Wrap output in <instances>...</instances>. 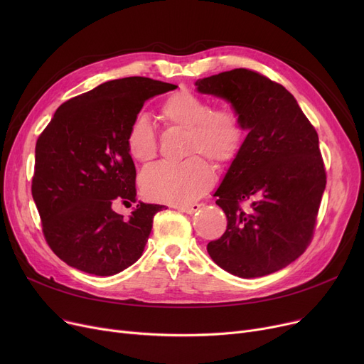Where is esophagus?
Here are the masks:
<instances>
[{"instance_id": "34e87169", "label": "esophagus", "mask_w": 364, "mask_h": 364, "mask_svg": "<svg viewBox=\"0 0 364 364\" xmlns=\"http://www.w3.org/2000/svg\"><path fill=\"white\" fill-rule=\"evenodd\" d=\"M200 205L199 203H187V205H176V209H178V211L184 213V214H195L196 211H199Z\"/></svg>"}]
</instances>
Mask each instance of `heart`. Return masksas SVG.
Here are the masks:
<instances>
[{"label": "heart", "instance_id": "b5f03b06", "mask_svg": "<svg viewBox=\"0 0 364 364\" xmlns=\"http://www.w3.org/2000/svg\"><path fill=\"white\" fill-rule=\"evenodd\" d=\"M166 127L186 131L184 155H205L218 166L230 165L243 144V127L230 109H214L190 91L171 94L159 107ZM128 155L137 164L147 165L156 158V132L147 118H134L125 134ZM215 181L213 166L193 156L180 164H159L141 176L143 195L155 202L187 205L211 190Z\"/></svg>", "mask_w": 364, "mask_h": 364}]
</instances>
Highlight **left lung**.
I'll use <instances>...</instances> for the list:
<instances>
[{"label": "left lung", "instance_id": "left-lung-1", "mask_svg": "<svg viewBox=\"0 0 364 364\" xmlns=\"http://www.w3.org/2000/svg\"><path fill=\"white\" fill-rule=\"evenodd\" d=\"M232 105L247 136L214 196L227 230L206 250L223 270L261 277L294 262L313 237L326 172L318 136L294 95L250 69L195 82ZM250 200L246 210L240 202Z\"/></svg>", "mask_w": 364, "mask_h": 364}]
</instances>
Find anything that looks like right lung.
Returning a JSON list of instances; mask_svg holds the SVG:
<instances>
[{"label":"right lung","instance_id":"right-lung-1","mask_svg":"<svg viewBox=\"0 0 364 364\" xmlns=\"http://www.w3.org/2000/svg\"><path fill=\"white\" fill-rule=\"evenodd\" d=\"M177 85L144 76L105 82L63 103L38 137L32 196L53 252L68 265L113 276L136 262L164 205L138 202L129 219L114 201H137L125 134L146 100Z\"/></svg>","mask_w":364,"mask_h":364}]
</instances>
